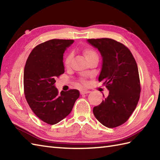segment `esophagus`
<instances>
[{
	"instance_id": "obj_1",
	"label": "esophagus",
	"mask_w": 160,
	"mask_h": 160,
	"mask_svg": "<svg viewBox=\"0 0 160 160\" xmlns=\"http://www.w3.org/2000/svg\"><path fill=\"white\" fill-rule=\"evenodd\" d=\"M91 93V91H89V90H85V89H84V90H81L80 91V93L81 94H87V93Z\"/></svg>"
}]
</instances>
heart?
Returning <instances> with one entry per match:
<instances>
[{"mask_svg":"<svg viewBox=\"0 0 160 160\" xmlns=\"http://www.w3.org/2000/svg\"><path fill=\"white\" fill-rule=\"evenodd\" d=\"M82 53H83V55H84V58H85L87 61H89L91 58H93L98 57V54L96 53V52H95L94 50H93L92 49H90V48L84 49L82 51ZM71 58H72L71 54H68L65 58V61H64V64H65L66 66L69 65L71 60ZM83 82L84 83V81H83Z\"/></svg>","mask_w":160,"mask_h":160,"instance_id":"b5f03b06","label":"heart"}]
</instances>
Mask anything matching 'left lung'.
Masks as SVG:
<instances>
[{"label":"left lung","instance_id":"obj_1","mask_svg":"<svg viewBox=\"0 0 160 160\" xmlns=\"http://www.w3.org/2000/svg\"><path fill=\"white\" fill-rule=\"evenodd\" d=\"M87 41L101 54L102 64L98 80L109 91L101 104L93 107L94 116L105 127H117L128 120L140 99L137 63L130 50L116 40L98 38Z\"/></svg>","mask_w":160,"mask_h":160}]
</instances>
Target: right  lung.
<instances>
[{
  "label": "right lung",
  "instance_id": "add662e5",
  "mask_svg": "<svg viewBox=\"0 0 160 160\" xmlns=\"http://www.w3.org/2000/svg\"><path fill=\"white\" fill-rule=\"evenodd\" d=\"M73 40L53 39L33 49L24 69V91L32 111L42 121L55 124L72 111L79 91L70 89L58 93L56 78L64 73L63 54Z\"/></svg>",
  "mask_w": 160,
  "mask_h": 160
}]
</instances>
